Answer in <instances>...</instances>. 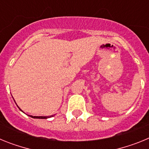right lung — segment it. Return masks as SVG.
Wrapping results in <instances>:
<instances>
[{
    "label": "right lung",
    "instance_id": "add662e5",
    "mask_svg": "<svg viewBox=\"0 0 149 149\" xmlns=\"http://www.w3.org/2000/svg\"><path fill=\"white\" fill-rule=\"evenodd\" d=\"M19 108V107H18ZM20 109V108H19ZM21 110V109H20ZM30 117H32V118H33V119H48V118H50V117L53 116H30Z\"/></svg>",
    "mask_w": 149,
    "mask_h": 149
}]
</instances>
